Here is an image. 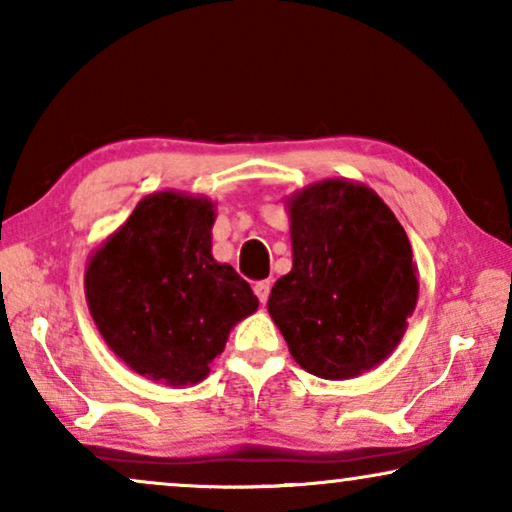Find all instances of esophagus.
<instances>
[{"label":"esophagus","instance_id":"34e87169","mask_svg":"<svg viewBox=\"0 0 512 512\" xmlns=\"http://www.w3.org/2000/svg\"><path fill=\"white\" fill-rule=\"evenodd\" d=\"M270 282L268 279H265V282H256L254 284V291H256V296H258V300H261V303H265V300H268V296H270Z\"/></svg>","mask_w":512,"mask_h":512}]
</instances>
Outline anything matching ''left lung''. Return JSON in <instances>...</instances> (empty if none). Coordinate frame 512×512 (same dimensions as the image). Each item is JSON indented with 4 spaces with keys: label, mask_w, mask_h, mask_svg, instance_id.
I'll return each instance as SVG.
<instances>
[{
    "label": "left lung",
    "mask_w": 512,
    "mask_h": 512,
    "mask_svg": "<svg viewBox=\"0 0 512 512\" xmlns=\"http://www.w3.org/2000/svg\"><path fill=\"white\" fill-rule=\"evenodd\" d=\"M293 268L268 312L300 368L347 380L394 352L417 305L408 235L373 188L326 179L289 202Z\"/></svg>",
    "instance_id": "obj_1"
}]
</instances>
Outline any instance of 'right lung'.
<instances>
[{
  "mask_svg": "<svg viewBox=\"0 0 512 512\" xmlns=\"http://www.w3.org/2000/svg\"><path fill=\"white\" fill-rule=\"evenodd\" d=\"M214 205L160 191L139 202L86 268V300L118 359L149 380L184 387L209 375L258 298L212 256Z\"/></svg>",
  "mask_w": 512,
  "mask_h": 512,
  "instance_id": "1",
  "label": "right lung"
}]
</instances>
